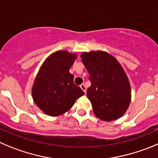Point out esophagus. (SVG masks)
<instances>
[{
    "mask_svg": "<svg viewBox=\"0 0 158 158\" xmlns=\"http://www.w3.org/2000/svg\"><path fill=\"white\" fill-rule=\"evenodd\" d=\"M80 88L82 89V90H83V92L85 93V94H86V86H85V84H81V85H80Z\"/></svg>",
    "mask_w": 158,
    "mask_h": 158,
    "instance_id": "obj_1",
    "label": "esophagus"
}]
</instances>
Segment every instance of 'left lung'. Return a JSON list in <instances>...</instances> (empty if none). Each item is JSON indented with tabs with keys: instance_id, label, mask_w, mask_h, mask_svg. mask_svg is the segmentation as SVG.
<instances>
[{
	"instance_id": "1",
	"label": "left lung",
	"mask_w": 158,
	"mask_h": 158,
	"mask_svg": "<svg viewBox=\"0 0 158 158\" xmlns=\"http://www.w3.org/2000/svg\"><path fill=\"white\" fill-rule=\"evenodd\" d=\"M91 86L86 95L97 118L110 122L126 112L131 101L129 79L118 61L104 51L82 53Z\"/></svg>"
}]
</instances>
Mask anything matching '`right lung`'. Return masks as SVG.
Instances as JSON below:
<instances>
[{"label":"right lung","mask_w":158,"mask_h":158,"mask_svg":"<svg viewBox=\"0 0 158 158\" xmlns=\"http://www.w3.org/2000/svg\"><path fill=\"white\" fill-rule=\"evenodd\" d=\"M76 54L57 51L47 58L41 66L32 94L35 104L45 114L57 116L68 111L76 100L84 95L74 83V76L69 72Z\"/></svg>","instance_id":"add662e5"}]
</instances>
